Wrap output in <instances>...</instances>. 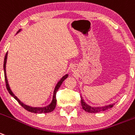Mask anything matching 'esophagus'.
I'll list each match as a JSON object with an SVG mask.
<instances>
[{"label": "esophagus", "instance_id": "34e87169", "mask_svg": "<svg viewBox=\"0 0 135 135\" xmlns=\"http://www.w3.org/2000/svg\"><path fill=\"white\" fill-rule=\"evenodd\" d=\"M73 69V70H74V68H73V69Z\"/></svg>", "mask_w": 135, "mask_h": 135}]
</instances>
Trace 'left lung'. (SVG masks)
I'll list each match as a JSON object with an SVG mask.
<instances>
[{
  "mask_svg": "<svg viewBox=\"0 0 135 135\" xmlns=\"http://www.w3.org/2000/svg\"><path fill=\"white\" fill-rule=\"evenodd\" d=\"M80 97H81L80 102H81L82 107H83V110H85V111L88 112V113H96L100 111H104V110H107V109H110V108L113 107L114 104V103H110V104H107V105L101 106V107H93V106L89 105V104H87V103L85 101V100L83 99V98L82 97V96Z\"/></svg>",
  "mask_w": 135,
  "mask_h": 135,
  "instance_id": "obj_1",
  "label": "left lung"
}]
</instances>
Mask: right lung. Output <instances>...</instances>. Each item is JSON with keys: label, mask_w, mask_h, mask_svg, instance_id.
Returning <instances> with one entry per match:
<instances>
[{"label": "right lung", "mask_w": 135, "mask_h": 135, "mask_svg": "<svg viewBox=\"0 0 135 135\" xmlns=\"http://www.w3.org/2000/svg\"><path fill=\"white\" fill-rule=\"evenodd\" d=\"M22 31V29H20L19 31L17 32L18 34L21 31ZM7 56H8V52L6 53V55L4 56V65H3V69H4V78H5V82H6V86H7V89L8 90V93H10L11 96L12 97H14V99H16L17 101L22 106V107L24 108L25 109H26V110L28 111L31 112V113H38V114H42V113H50V112H52L54 109H55L56 107V94L57 90H59V89L60 88V85H62V83L66 78L69 76V75L68 74H66L65 75H64L61 79L59 80V81L58 82L57 84L55 86V89H54L53 91V94H52V100L50 103V104H49L48 105L45 106V107H31V106H28L27 104H25L24 103H22V101H21V100H19V99H18V97L16 96H15V94H14L13 92L12 91V90L11 89V87L9 86V84H8V79H7V73H6V64H7Z\"/></svg>", "instance_id": "1"}]
</instances>
